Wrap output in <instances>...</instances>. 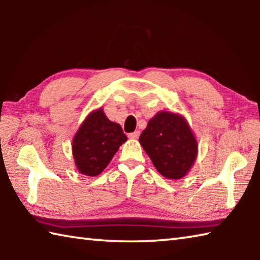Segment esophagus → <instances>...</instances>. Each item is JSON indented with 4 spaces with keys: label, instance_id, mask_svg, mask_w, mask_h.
Listing matches in <instances>:
<instances>
[{
    "label": "esophagus",
    "instance_id": "obj_1",
    "mask_svg": "<svg viewBox=\"0 0 260 260\" xmlns=\"http://www.w3.org/2000/svg\"><path fill=\"white\" fill-rule=\"evenodd\" d=\"M140 136V132L139 131H135V132H133V133H129L128 134V138L129 139H138Z\"/></svg>",
    "mask_w": 260,
    "mask_h": 260
}]
</instances>
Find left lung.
I'll return each mask as SVG.
<instances>
[{
	"instance_id": "8db88e82",
	"label": "left lung",
	"mask_w": 260,
	"mask_h": 260,
	"mask_svg": "<svg viewBox=\"0 0 260 260\" xmlns=\"http://www.w3.org/2000/svg\"><path fill=\"white\" fill-rule=\"evenodd\" d=\"M139 141L158 172L167 179H181L196 159V139L179 114L158 112L149 120Z\"/></svg>"
}]
</instances>
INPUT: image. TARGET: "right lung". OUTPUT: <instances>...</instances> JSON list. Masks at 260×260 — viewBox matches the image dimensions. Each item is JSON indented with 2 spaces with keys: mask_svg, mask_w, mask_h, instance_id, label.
Instances as JSON below:
<instances>
[{
  "mask_svg": "<svg viewBox=\"0 0 260 260\" xmlns=\"http://www.w3.org/2000/svg\"><path fill=\"white\" fill-rule=\"evenodd\" d=\"M126 141L121 126L110 121L102 109L91 112L73 139L72 151L78 171L88 177L99 175Z\"/></svg>",
  "mask_w": 260,
  "mask_h": 260,
  "instance_id": "obj_1",
  "label": "right lung"
}]
</instances>
